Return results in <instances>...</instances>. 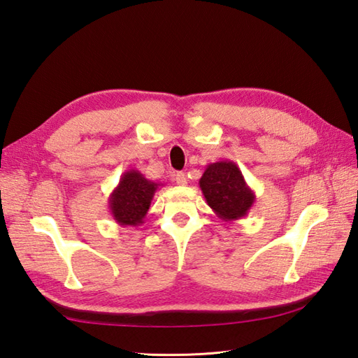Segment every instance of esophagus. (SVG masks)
Instances as JSON below:
<instances>
[{
  "label": "esophagus",
  "mask_w": 358,
  "mask_h": 358,
  "mask_svg": "<svg viewBox=\"0 0 358 358\" xmlns=\"http://www.w3.org/2000/svg\"><path fill=\"white\" fill-rule=\"evenodd\" d=\"M173 181L177 185H180V186H186L187 185V178H186V175L183 173V172H177L173 175Z\"/></svg>",
  "instance_id": "1"
}]
</instances>
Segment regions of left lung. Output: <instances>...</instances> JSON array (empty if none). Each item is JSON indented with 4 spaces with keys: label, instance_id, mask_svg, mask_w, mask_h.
Segmentation results:
<instances>
[{
    "label": "left lung",
    "instance_id": "8db88e82",
    "mask_svg": "<svg viewBox=\"0 0 358 358\" xmlns=\"http://www.w3.org/2000/svg\"><path fill=\"white\" fill-rule=\"evenodd\" d=\"M199 185L209 208L223 222L246 217L255 203L254 191L248 186L240 167L231 159L208 164Z\"/></svg>",
    "mask_w": 358,
    "mask_h": 358
}]
</instances>
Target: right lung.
Returning <instances> with one entry per match:
<instances>
[{
    "instance_id": "obj_1",
    "label": "right lung",
    "mask_w": 358,
    "mask_h": 358,
    "mask_svg": "<svg viewBox=\"0 0 358 358\" xmlns=\"http://www.w3.org/2000/svg\"><path fill=\"white\" fill-rule=\"evenodd\" d=\"M158 186V183L144 178L140 171H126L109 195L108 203L112 218L120 226L136 227L143 224Z\"/></svg>"
}]
</instances>
